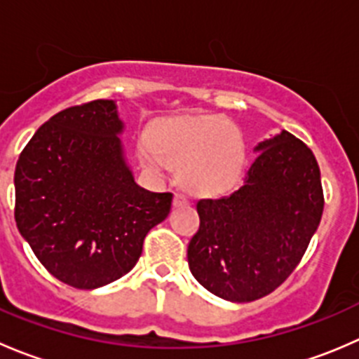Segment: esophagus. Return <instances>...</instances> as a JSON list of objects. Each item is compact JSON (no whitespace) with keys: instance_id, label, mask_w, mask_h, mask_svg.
Here are the masks:
<instances>
[{"instance_id":"esophagus-1","label":"esophagus","mask_w":359,"mask_h":359,"mask_svg":"<svg viewBox=\"0 0 359 359\" xmlns=\"http://www.w3.org/2000/svg\"><path fill=\"white\" fill-rule=\"evenodd\" d=\"M189 205H191V201L186 194L179 193V194H175V198H173V206H175V208H186V206H189Z\"/></svg>"}]
</instances>
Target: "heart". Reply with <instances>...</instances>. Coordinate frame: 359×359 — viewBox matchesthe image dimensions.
I'll return each instance as SVG.
<instances>
[{"mask_svg":"<svg viewBox=\"0 0 359 359\" xmlns=\"http://www.w3.org/2000/svg\"><path fill=\"white\" fill-rule=\"evenodd\" d=\"M142 154L154 166L180 168V180L194 194L219 196L241 182L247 163L241 130L222 116L166 119L151 130Z\"/></svg>","mask_w":359,"mask_h":359,"instance_id":"1","label":"heart"}]
</instances>
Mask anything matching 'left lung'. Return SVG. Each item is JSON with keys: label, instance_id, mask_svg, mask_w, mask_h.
<instances>
[{"label": "left lung", "instance_id": "left-lung-1", "mask_svg": "<svg viewBox=\"0 0 359 359\" xmlns=\"http://www.w3.org/2000/svg\"><path fill=\"white\" fill-rule=\"evenodd\" d=\"M243 186L198 201L200 229L187 247L198 283L229 302H252L280 287L302 259L323 213L313 151L281 130L260 140Z\"/></svg>", "mask_w": 359, "mask_h": 359}]
</instances>
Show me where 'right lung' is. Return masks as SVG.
Here are the masks:
<instances>
[{
    "instance_id": "obj_1",
    "label": "right lung",
    "mask_w": 359,
    "mask_h": 359,
    "mask_svg": "<svg viewBox=\"0 0 359 359\" xmlns=\"http://www.w3.org/2000/svg\"><path fill=\"white\" fill-rule=\"evenodd\" d=\"M123 132L118 104L93 100L52 116L17 161L19 233L50 274L81 290L130 273L172 206V193L135 182Z\"/></svg>"
}]
</instances>
